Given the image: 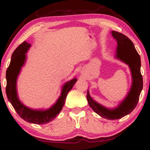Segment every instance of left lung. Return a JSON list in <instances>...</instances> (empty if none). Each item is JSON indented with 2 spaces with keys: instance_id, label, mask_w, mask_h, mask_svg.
<instances>
[{
  "instance_id": "8db88e82",
  "label": "left lung",
  "mask_w": 150,
  "mask_h": 150,
  "mask_svg": "<svg viewBox=\"0 0 150 150\" xmlns=\"http://www.w3.org/2000/svg\"><path fill=\"white\" fill-rule=\"evenodd\" d=\"M112 35L117 42V46L115 58L129 66L131 71L132 84L126 98L114 108H108L92 99L87 91L88 104L99 116L108 120H117L130 114L138 102L143 88V79L140 72V56L132 42L124 34L112 31Z\"/></svg>"
}]
</instances>
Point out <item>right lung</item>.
Segmentation results:
<instances>
[{"label": "right lung", "mask_w": 150, "mask_h": 150, "mask_svg": "<svg viewBox=\"0 0 150 150\" xmlns=\"http://www.w3.org/2000/svg\"><path fill=\"white\" fill-rule=\"evenodd\" d=\"M31 45L24 41L20 45L12 54L11 63L6 73V93L8 101L13 105L20 117L26 122L35 124H45L55 119L64 105L68 93L70 91L77 79L73 78L66 82L62 88L60 96L57 101L46 110H34L26 106L20 101L16 90L17 78L21 72V68L26 60V52Z\"/></svg>", "instance_id": "right-lung-1"}]
</instances>
